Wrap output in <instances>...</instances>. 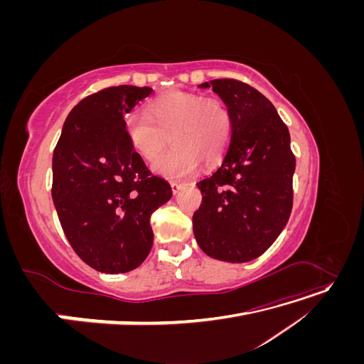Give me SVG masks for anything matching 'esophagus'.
Wrapping results in <instances>:
<instances>
[{
	"mask_svg": "<svg viewBox=\"0 0 364 364\" xmlns=\"http://www.w3.org/2000/svg\"><path fill=\"white\" fill-rule=\"evenodd\" d=\"M170 185H171V190H173V193L176 194V193H179V190L182 188V185H183V183H182V182H176V181H173Z\"/></svg>",
	"mask_w": 364,
	"mask_h": 364,
	"instance_id": "obj_1",
	"label": "esophagus"
}]
</instances>
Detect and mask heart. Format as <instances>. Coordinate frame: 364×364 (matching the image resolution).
Returning a JSON list of instances; mask_svg holds the SVG:
<instances>
[{
    "label": "heart",
    "instance_id": "obj_1",
    "mask_svg": "<svg viewBox=\"0 0 364 364\" xmlns=\"http://www.w3.org/2000/svg\"><path fill=\"white\" fill-rule=\"evenodd\" d=\"M126 134L146 161H155L170 136L174 147L153 164V170L165 178L182 179L193 174L199 162L213 165L225 155L232 136V117L217 98L168 91L149 103L147 114H129Z\"/></svg>",
    "mask_w": 364,
    "mask_h": 364
}]
</instances>
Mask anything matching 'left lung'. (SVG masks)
<instances>
[{
    "mask_svg": "<svg viewBox=\"0 0 364 364\" xmlns=\"http://www.w3.org/2000/svg\"><path fill=\"white\" fill-rule=\"evenodd\" d=\"M200 87H213L226 103L232 136L222 165L197 183L203 203L193 215L194 237L211 258L246 262L262 255L289 222L296 167L290 134L247 83L215 79Z\"/></svg>",
    "mask_w": 364,
    "mask_h": 364,
    "instance_id": "left-lung-1",
    "label": "left lung"
}]
</instances>
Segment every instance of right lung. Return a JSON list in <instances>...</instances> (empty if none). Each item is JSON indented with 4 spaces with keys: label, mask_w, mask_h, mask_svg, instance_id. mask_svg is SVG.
<instances>
[{
    "label": "right lung",
    "mask_w": 364,
    "mask_h": 364,
    "mask_svg": "<svg viewBox=\"0 0 364 364\" xmlns=\"http://www.w3.org/2000/svg\"><path fill=\"white\" fill-rule=\"evenodd\" d=\"M153 92L119 85L87 95L65 119L53 153L51 196L74 252L103 273H126L153 246L150 217L171 199L132 147L124 117Z\"/></svg>",
    "instance_id": "1"
}]
</instances>
